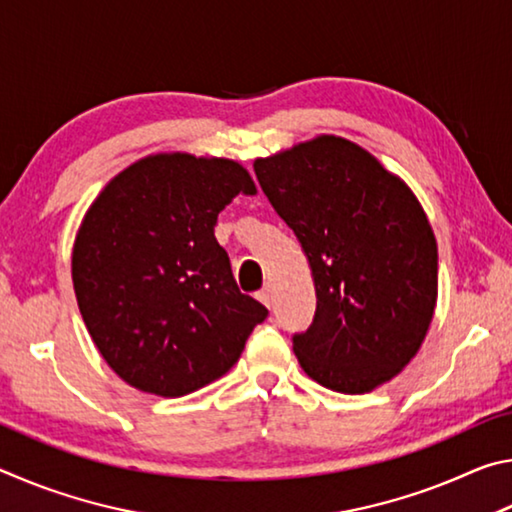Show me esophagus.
Wrapping results in <instances>:
<instances>
[{"label":"esophagus","instance_id":"esophagus-1","mask_svg":"<svg viewBox=\"0 0 512 512\" xmlns=\"http://www.w3.org/2000/svg\"><path fill=\"white\" fill-rule=\"evenodd\" d=\"M257 300L262 302V305L271 307V305H273V293H271V287H264L262 291H259V293H257Z\"/></svg>","mask_w":512,"mask_h":512}]
</instances>
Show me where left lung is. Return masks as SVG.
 I'll return each instance as SVG.
<instances>
[{
    "label": "left lung",
    "mask_w": 512,
    "mask_h": 512,
    "mask_svg": "<svg viewBox=\"0 0 512 512\" xmlns=\"http://www.w3.org/2000/svg\"><path fill=\"white\" fill-rule=\"evenodd\" d=\"M273 210L298 237L316 314L293 336L302 370L339 393H370L418 354L438 298V246L400 176L336 135L257 158Z\"/></svg>",
    "instance_id": "left-lung-1"
}]
</instances>
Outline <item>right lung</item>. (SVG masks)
<instances>
[{
  "label": "right lung",
  "instance_id": "add662e5",
  "mask_svg": "<svg viewBox=\"0 0 512 512\" xmlns=\"http://www.w3.org/2000/svg\"><path fill=\"white\" fill-rule=\"evenodd\" d=\"M237 194H257L239 162L158 153L117 173L85 212L76 302L101 357L137 391L183 397L212 384L268 316L214 237Z\"/></svg>",
  "mask_w": 512,
  "mask_h": 512
}]
</instances>
